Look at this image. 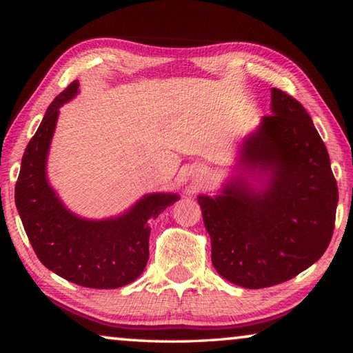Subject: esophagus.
<instances>
[{
  "label": "esophagus",
  "mask_w": 353,
  "mask_h": 353,
  "mask_svg": "<svg viewBox=\"0 0 353 353\" xmlns=\"http://www.w3.org/2000/svg\"><path fill=\"white\" fill-rule=\"evenodd\" d=\"M199 176H201V174H196V176H194V181H196V182L201 181V177H199Z\"/></svg>",
  "instance_id": "1"
}]
</instances>
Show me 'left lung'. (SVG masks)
Masks as SVG:
<instances>
[{
	"label": "left lung",
	"instance_id": "obj_1",
	"mask_svg": "<svg viewBox=\"0 0 353 353\" xmlns=\"http://www.w3.org/2000/svg\"><path fill=\"white\" fill-rule=\"evenodd\" d=\"M236 160L238 176L198 196L212 263L243 288L283 283L332 240L338 187L327 148L303 105L271 88V115L244 137Z\"/></svg>",
	"mask_w": 353,
	"mask_h": 353
}]
</instances>
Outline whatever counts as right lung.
I'll return each mask as SVG.
<instances>
[{"label": "right lung", "mask_w": 353, "mask_h": 353, "mask_svg": "<svg viewBox=\"0 0 353 353\" xmlns=\"http://www.w3.org/2000/svg\"><path fill=\"white\" fill-rule=\"evenodd\" d=\"M79 93L71 82L46 109L28 143L15 185V205L34 252L48 270L87 288H119L141 276L149 259V219L181 199L149 193L118 216L87 219L70 212L46 176L48 152L59 109Z\"/></svg>", "instance_id": "right-lung-1"}]
</instances>
